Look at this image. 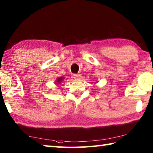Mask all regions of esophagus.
<instances>
[{
    "label": "esophagus",
    "instance_id": "34e87169",
    "mask_svg": "<svg viewBox=\"0 0 153 153\" xmlns=\"http://www.w3.org/2000/svg\"><path fill=\"white\" fill-rule=\"evenodd\" d=\"M82 76L80 74H74V78L76 79H79L81 78Z\"/></svg>",
    "mask_w": 153,
    "mask_h": 153
}]
</instances>
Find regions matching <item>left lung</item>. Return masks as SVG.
Masks as SVG:
<instances>
[{
	"label": "left lung",
	"instance_id": "left-lung-1",
	"mask_svg": "<svg viewBox=\"0 0 153 153\" xmlns=\"http://www.w3.org/2000/svg\"><path fill=\"white\" fill-rule=\"evenodd\" d=\"M96 84H97V83H96Z\"/></svg>",
	"mask_w": 153,
	"mask_h": 153
}]
</instances>
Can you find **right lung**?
<instances>
[{
	"label": "right lung",
	"instance_id": "obj_1",
	"mask_svg": "<svg viewBox=\"0 0 153 153\" xmlns=\"http://www.w3.org/2000/svg\"><path fill=\"white\" fill-rule=\"evenodd\" d=\"M64 78H65V77H63V76L58 77L55 80V84H56V86H59V85L61 84V83L63 82Z\"/></svg>",
	"mask_w": 153,
	"mask_h": 153
}]
</instances>
